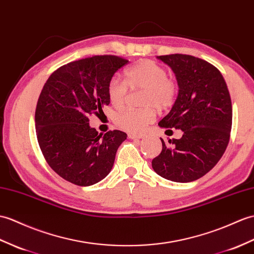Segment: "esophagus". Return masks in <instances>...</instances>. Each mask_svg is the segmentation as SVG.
I'll return each mask as SVG.
<instances>
[{
	"label": "esophagus",
	"instance_id": "34e87169",
	"mask_svg": "<svg viewBox=\"0 0 254 254\" xmlns=\"http://www.w3.org/2000/svg\"><path fill=\"white\" fill-rule=\"evenodd\" d=\"M128 138H131V139H139V138H143L144 137V135L143 134H134V133H129L128 135Z\"/></svg>",
	"mask_w": 254,
	"mask_h": 254
}]
</instances>
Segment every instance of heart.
I'll use <instances>...</instances> for the list:
<instances>
[{
	"instance_id": "heart-1",
	"label": "heart",
	"mask_w": 254,
	"mask_h": 254,
	"mask_svg": "<svg viewBox=\"0 0 254 254\" xmlns=\"http://www.w3.org/2000/svg\"><path fill=\"white\" fill-rule=\"evenodd\" d=\"M128 86L132 90H144V105H154L166 109L173 104L176 95L174 82L168 78V72L154 61L144 60L126 72ZM108 98L115 108H121L127 95V86L119 76H113L107 87ZM156 109L152 106L141 110L125 109L115 118L117 126L131 133L140 132L146 126L154 122Z\"/></svg>"
}]
</instances>
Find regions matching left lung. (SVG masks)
I'll return each mask as SVG.
<instances>
[{"instance_id":"obj_1","label":"left lung","mask_w":254,"mask_h":254,"mask_svg":"<svg viewBox=\"0 0 254 254\" xmlns=\"http://www.w3.org/2000/svg\"><path fill=\"white\" fill-rule=\"evenodd\" d=\"M172 69L179 93L159 127L181 129L182 137L161 138L162 151L151 161L161 178L188 183L207 174L219 162L228 145L233 108L222 73L213 64L190 55L157 56ZM166 131V132H167Z\"/></svg>"}]
</instances>
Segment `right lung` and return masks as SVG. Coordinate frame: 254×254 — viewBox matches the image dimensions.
<instances>
[{"instance_id":"1","label":"right lung","mask_w":254,"mask_h":254,"mask_svg":"<svg viewBox=\"0 0 254 254\" xmlns=\"http://www.w3.org/2000/svg\"><path fill=\"white\" fill-rule=\"evenodd\" d=\"M127 62L104 55L69 63L51 74L40 94L35 129L41 151L49 166L74 185L105 179L127 139L119 129L98 134L88 117L99 116L109 105V81Z\"/></svg>"}]
</instances>
